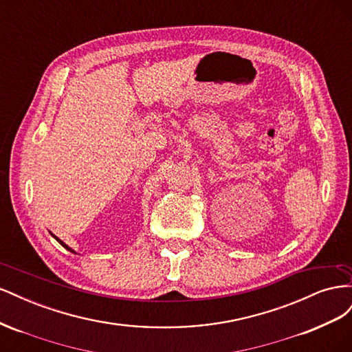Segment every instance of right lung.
I'll use <instances>...</instances> for the list:
<instances>
[{"label":"right lung","mask_w":352,"mask_h":352,"mask_svg":"<svg viewBox=\"0 0 352 352\" xmlns=\"http://www.w3.org/2000/svg\"><path fill=\"white\" fill-rule=\"evenodd\" d=\"M51 235H52V233H51ZM52 238H56V239H57V241H58V242H60V243H61V245H63V247H65V248H66V250H69V251H72V252H74V251H73V250H72V248H69V247H67V245H66V243H65V242H63V241H60V239H58V238H57V236H54V235H52Z\"/></svg>","instance_id":"add662e5"}]
</instances>
